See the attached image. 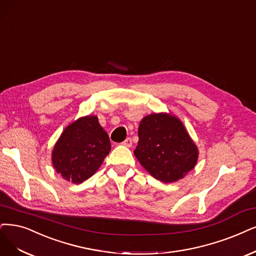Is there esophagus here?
Returning <instances> with one entry per match:
<instances>
[{"label": "esophagus", "instance_id": "34e87169", "mask_svg": "<svg viewBox=\"0 0 256 256\" xmlns=\"http://www.w3.org/2000/svg\"><path fill=\"white\" fill-rule=\"evenodd\" d=\"M132 144H133V141H132V139H130V138H126V139L122 142V146H128V148H130V146H132Z\"/></svg>", "mask_w": 256, "mask_h": 256}]
</instances>
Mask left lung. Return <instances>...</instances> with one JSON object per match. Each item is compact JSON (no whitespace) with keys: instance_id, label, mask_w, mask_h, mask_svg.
Wrapping results in <instances>:
<instances>
[{"instance_id":"1","label":"left lung","mask_w":256,"mask_h":256,"mask_svg":"<svg viewBox=\"0 0 256 256\" xmlns=\"http://www.w3.org/2000/svg\"><path fill=\"white\" fill-rule=\"evenodd\" d=\"M138 146L134 150L138 162L157 180L174 182L194 168L198 148L182 122L170 114H150L141 120Z\"/></svg>"}]
</instances>
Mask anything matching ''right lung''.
Wrapping results in <instances>:
<instances>
[{"instance_id": "right-lung-1", "label": "right lung", "mask_w": 256, "mask_h": 256, "mask_svg": "<svg viewBox=\"0 0 256 256\" xmlns=\"http://www.w3.org/2000/svg\"><path fill=\"white\" fill-rule=\"evenodd\" d=\"M110 150V141L97 116H85L63 130L54 146L52 160L56 173L81 184L92 177Z\"/></svg>"}]
</instances>
